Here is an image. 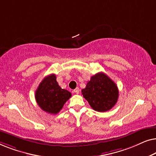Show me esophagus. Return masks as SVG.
<instances>
[{
    "label": "esophagus",
    "instance_id": "34e87169",
    "mask_svg": "<svg viewBox=\"0 0 156 156\" xmlns=\"http://www.w3.org/2000/svg\"><path fill=\"white\" fill-rule=\"evenodd\" d=\"M74 92L76 94H78L80 93V89H79L78 87H76L75 89H74Z\"/></svg>",
    "mask_w": 156,
    "mask_h": 156
}]
</instances>
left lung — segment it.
Listing matches in <instances>:
<instances>
[{
    "instance_id": "1",
    "label": "left lung",
    "mask_w": 156,
    "mask_h": 156,
    "mask_svg": "<svg viewBox=\"0 0 156 156\" xmlns=\"http://www.w3.org/2000/svg\"><path fill=\"white\" fill-rule=\"evenodd\" d=\"M82 94L91 107L99 112L110 110L119 98L116 84L103 72L91 76L86 88L82 90Z\"/></svg>"
}]
</instances>
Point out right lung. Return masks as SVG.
<instances>
[{"mask_svg":"<svg viewBox=\"0 0 156 156\" xmlns=\"http://www.w3.org/2000/svg\"><path fill=\"white\" fill-rule=\"evenodd\" d=\"M72 94L62 89L54 74L43 79L35 91V100L38 106L49 114H57L62 108Z\"/></svg>","mask_w":156,"mask_h":156,"instance_id":"obj_1","label":"right lung"}]
</instances>
